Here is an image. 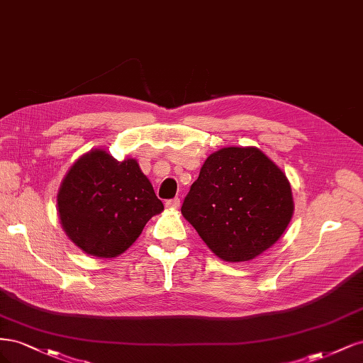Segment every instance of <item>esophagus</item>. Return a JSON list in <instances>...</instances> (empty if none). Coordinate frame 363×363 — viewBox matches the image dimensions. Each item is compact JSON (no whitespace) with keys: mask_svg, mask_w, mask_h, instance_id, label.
I'll use <instances>...</instances> for the list:
<instances>
[{"mask_svg":"<svg viewBox=\"0 0 363 363\" xmlns=\"http://www.w3.org/2000/svg\"><path fill=\"white\" fill-rule=\"evenodd\" d=\"M164 206H167L168 208H179L180 207V199L167 200V201H164Z\"/></svg>","mask_w":363,"mask_h":363,"instance_id":"34e87169","label":"esophagus"}]
</instances>
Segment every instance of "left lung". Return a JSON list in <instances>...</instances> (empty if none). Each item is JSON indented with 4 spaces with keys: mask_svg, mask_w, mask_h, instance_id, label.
Wrapping results in <instances>:
<instances>
[{
    "mask_svg": "<svg viewBox=\"0 0 363 363\" xmlns=\"http://www.w3.org/2000/svg\"><path fill=\"white\" fill-rule=\"evenodd\" d=\"M294 212L286 175L259 148L228 147L208 156L182 213L227 262H247L280 239Z\"/></svg>",
    "mask_w": 363,
    "mask_h": 363,
    "instance_id": "left-lung-1",
    "label": "left lung"
}]
</instances>
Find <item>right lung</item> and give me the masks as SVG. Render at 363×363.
<instances>
[{
    "label": "right lung",
    "instance_id": "obj_1",
    "mask_svg": "<svg viewBox=\"0 0 363 363\" xmlns=\"http://www.w3.org/2000/svg\"><path fill=\"white\" fill-rule=\"evenodd\" d=\"M59 218L72 242L87 255L124 252L151 216L163 211L135 159L116 160L94 150L77 160L57 194Z\"/></svg>",
    "mask_w": 363,
    "mask_h": 363
}]
</instances>
